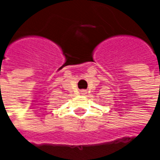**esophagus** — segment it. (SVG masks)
I'll use <instances>...</instances> for the list:
<instances>
[{"label":"esophagus","instance_id":"34e87169","mask_svg":"<svg viewBox=\"0 0 160 160\" xmlns=\"http://www.w3.org/2000/svg\"><path fill=\"white\" fill-rule=\"evenodd\" d=\"M81 93H82V94H84V93H85V91H81Z\"/></svg>","mask_w":160,"mask_h":160}]
</instances>
